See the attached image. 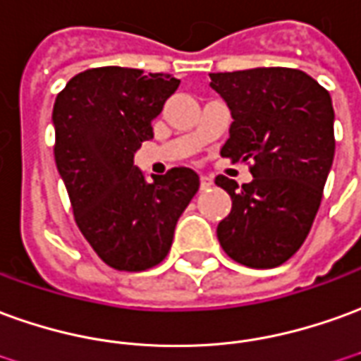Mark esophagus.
<instances>
[{"label": "esophagus", "mask_w": 361, "mask_h": 361, "mask_svg": "<svg viewBox=\"0 0 361 361\" xmlns=\"http://www.w3.org/2000/svg\"><path fill=\"white\" fill-rule=\"evenodd\" d=\"M211 185H213V178L203 173V176H201V189H209Z\"/></svg>", "instance_id": "34e87169"}]
</instances>
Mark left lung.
<instances>
[{"label": "left lung", "mask_w": 361, "mask_h": 361, "mask_svg": "<svg viewBox=\"0 0 361 361\" xmlns=\"http://www.w3.org/2000/svg\"><path fill=\"white\" fill-rule=\"evenodd\" d=\"M211 75L231 111L221 156L252 160L250 183L216 176L233 209L216 226L223 250L248 268L281 266L301 248L334 160L330 93L293 68H252Z\"/></svg>", "instance_id": "1"}]
</instances>
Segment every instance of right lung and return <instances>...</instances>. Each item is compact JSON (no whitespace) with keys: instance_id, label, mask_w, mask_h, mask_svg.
<instances>
[{"instance_id":"add662e5","label":"right lung","mask_w":361,"mask_h":361,"mask_svg":"<svg viewBox=\"0 0 361 361\" xmlns=\"http://www.w3.org/2000/svg\"><path fill=\"white\" fill-rule=\"evenodd\" d=\"M178 87L170 74L92 68L54 102V160L75 223L97 256L121 271H142L166 258L178 219L199 189L191 168L146 181L135 166V152L154 137L152 121Z\"/></svg>"}]
</instances>
